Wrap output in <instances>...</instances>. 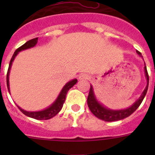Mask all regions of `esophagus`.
Returning a JSON list of instances; mask_svg holds the SVG:
<instances>
[{
    "mask_svg": "<svg viewBox=\"0 0 155 155\" xmlns=\"http://www.w3.org/2000/svg\"><path fill=\"white\" fill-rule=\"evenodd\" d=\"M90 77L87 74H81L79 75V80H87V79H89Z\"/></svg>",
    "mask_w": 155,
    "mask_h": 155,
    "instance_id": "obj_1",
    "label": "esophagus"
}]
</instances>
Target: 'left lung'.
Returning <instances> with one entry per match:
<instances>
[{"mask_svg":"<svg viewBox=\"0 0 155 155\" xmlns=\"http://www.w3.org/2000/svg\"><path fill=\"white\" fill-rule=\"evenodd\" d=\"M137 53L139 54L140 56H141V53H140L139 51L137 50ZM144 73L146 79H147V86L145 87V89L143 90V93L141 94L140 97L137 100L136 102H134L130 107L127 108L125 109H120V110H113V109H109L108 108L105 107L103 105L98 102V100L95 98L94 95V91H93V87L91 85L90 87L89 94L87 96V105L88 108L91 110V113L94 115V116L98 117L100 120H104L106 122H113V121H117V120H123L125 119L128 116H130L134 112L137 110L140 105L141 104L142 101L144 98L145 95L147 94V88H148V83H149V76L148 73L147 71V67L146 65L144 66Z\"/></svg>","mask_w":155,"mask_h":155,"instance_id":"1","label":"left lung"}]
</instances>
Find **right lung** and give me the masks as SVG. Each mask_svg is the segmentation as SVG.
Returning a JSON list of instances; mask_svg holds the SVG:
<instances>
[{
  "label": "right lung",
  "mask_w": 155,
  "mask_h": 155,
  "mask_svg": "<svg viewBox=\"0 0 155 155\" xmlns=\"http://www.w3.org/2000/svg\"><path fill=\"white\" fill-rule=\"evenodd\" d=\"M37 42H38V38H35V39H32L31 40H28V42H25L22 46L18 48L17 50H15V52L14 53L13 56H12V59H11L9 67H8V73H7V87H8L9 93H10V87H9V73H10L12 62H13L14 60H15V57L18 55V53L19 52L27 50V49H29V48L34 47L36 45ZM77 82H78L77 79H73L71 81L68 82L64 85V87H63V89L61 90V93L59 94L58 97H57L55 102H53L50 106H49L46 109H44V110L38 111V112H28V111H25L24 109H22L21 108L19 107V106H18V109H20V111H21L23 114L28 116V117H31V118L35 119V120H49V119L53 118V116H55L61 110V109L63 107V105H64V102H65L66 95L68 94V91H69L70 88H71V87L76 84Z\"/></svg>",
  "instance_id": "1"
}]
</instances>
